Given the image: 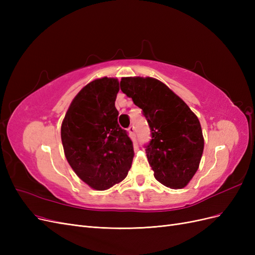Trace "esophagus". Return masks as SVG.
Segmentation results:
<instances>
[{
	"label": "esophagus",
	"mask_w": 255,
	"mask_h": 255,
	"mask_svg": "<svg viewBox=\"0 0 255 255\" xmlns=\"http://www.w3.org/2000/svg\"><path fill=\"white\" fill-rule=\"evenodd\" d=\"M128 132L129 134L130 137H135V128L133 126H130L128 128Z\"/></svg>",
	"instance_id": "obj_1"
}]
</instances>
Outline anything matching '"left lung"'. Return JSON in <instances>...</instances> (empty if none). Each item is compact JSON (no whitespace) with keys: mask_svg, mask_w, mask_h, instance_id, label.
I'll return each mask as SVG.
<instances>
[{"mask_svg":"<svg viewBox=\"0 0 255 255\" xmlns=\"http://www.w3.org/2000/svg\"><path fill=\"white\" fill-rule=\"evenodd\" d=\"M120 88L142 110L152 132L145 146L154 177L172 189L184 188L196 174L204 149L201 125L188 105L153 78H122Z\"/></svg>","mask_w":255,"mask_h":255,"instance_id":"obj_1","label":"left lung"}]
</instances>
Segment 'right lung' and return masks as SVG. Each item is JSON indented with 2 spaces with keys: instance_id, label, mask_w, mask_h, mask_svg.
I'll return each mask as SVG.
<instances>
[{
  "instance_id": "right-lung-1",
  "label": "right lung",
  "mask_w": 255,
  "mask_h": 255,
  "mask_svg": "<svg viewBox=\"0 0 255 255\" xmlns=\"http://www.w3.org/2000/svg\"><path fill=\"white\" fill-rule=\"evenodd\" d=\"M119 81L101 78L74 97L61 123L65 156L80 179L106 190L126 179L134 157L133 142L118 125L115 101Z\"/></svg>"
}]
</instances>
